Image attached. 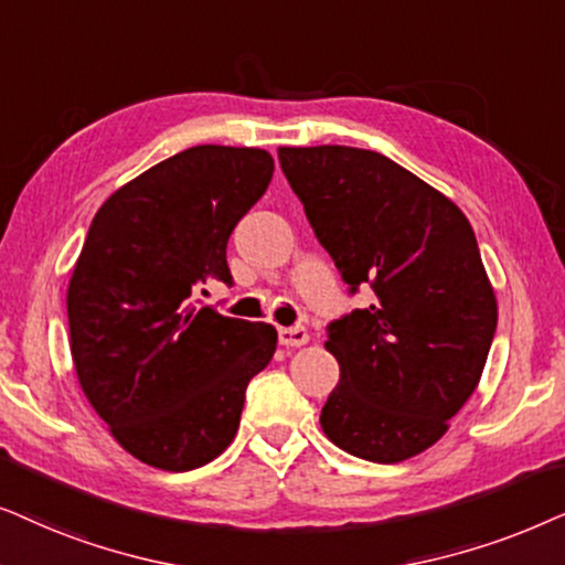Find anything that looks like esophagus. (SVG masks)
I'll list each match as a JSON object with an SVG mask.
<instances>
[{"label": "esophagus", "instance_id": "obj_1", "mask_svg": "<svg viewBox=\"0 0 565 565\" xmlns=\"http://www.w3.org/2000/svg\"><path fill=\"white\" fill-rule=\"evenodd\" d=\"M307 341H310V333L302 326L278 328V343L287 345V349H297V345H305Z\"/></svg>", "mask_w": 565, "mask_h": 565}]
</instances>
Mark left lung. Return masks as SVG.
<instances>
[{
    "mask_svg": "<svg viewBox=\"0 0 565 565\" xmlns=\"http://www.w3.org/2000/svg\"><path fill=\"white\" fill-rule=\"evenodd\" d=\"M284 175L364 310L328 322L341 380L320 426L335 447L393 465L424 452L478 387L495 297L470 222L447 195L380 152L281 147Z\"/></svg>",
    "mask_w": 565,
    "mask_h": 565,
    "instance_id": "obj_1",
    "label": "left lung"
}]
</instances>
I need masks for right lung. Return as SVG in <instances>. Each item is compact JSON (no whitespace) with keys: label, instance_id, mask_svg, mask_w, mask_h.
Masks as SVG:
<instances>
[{"label":"right lung","instance_id":"1","mask_svg":"<svg viewBox=\"0 0 565 565\" xmlns=\"http://www.w3.org/2000/svg\"><path fill=\"white\" fill-rule=\"evenodd\" d=\"M270 178L263 149L191 147L118 188L89 224L66 295L74 370L118 445L152 468L222 455L274 356V326L191 299L209 278L232 287L230 235Z\"/></svg>","mask_w":565,"mask_h":565}]
</instances>
